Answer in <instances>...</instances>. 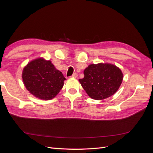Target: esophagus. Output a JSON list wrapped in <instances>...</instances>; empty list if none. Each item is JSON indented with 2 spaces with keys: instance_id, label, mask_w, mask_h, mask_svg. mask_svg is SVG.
Returning a JSON list of instances; mask_svg holds the SVG:
<instances>
[{
  "instance_id": "obj_1",
  "label": "esophagus",
  "mask_w": 153,
  "mask_h": 153,
  "mask_svg": "<svg viewBox=\"0 0 153 153\" xmlns=\"http://www.w3.org/2000/svg\"><path fill=\"white\" fill-rule=\"evenodd\" d=\"M78 76V75L77 74L75 73H73V75H72V76H71V77H73V78H76Z\"/></svg>"
}]
</instances>
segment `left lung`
Instances as JSON below:
<instances>
[{
	"label": "left lung",
	"instance_id": "8db88e82",
	"mask_svg": "<svg viewBox=\"0 0 153 153\" xmlns=\"http://www.w3.org/2000/svg\"><path fill=\"white\" fill-rule=\"evenodd\" d=\"M84 77L79 82L90 98L102 100L114 95L123 80L118 67L109 63L92 64L84 71Z\"/></svg>",
	"mask_w": 153,
	"mask_h": 153
}]
</instances>
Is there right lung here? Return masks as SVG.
<instances>
[{
    "mask_svg": "<svg viewBox=\"0 0 153 153\" xmlns=\"http://www.w3.org/2000/svg\"><path fill=\"white\" fill-rule=\"evenodd\" d=\"M22 75L24 84L30 93L43 100H52L56 96L66 80L52 62L43 57L32 60L27 64Z\"/></svg>",
    "mask_w": 153,
    "mask_h": 153,
    "instance_id": "add662e5",
    "label": "right lung"
}]
</instances>
